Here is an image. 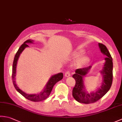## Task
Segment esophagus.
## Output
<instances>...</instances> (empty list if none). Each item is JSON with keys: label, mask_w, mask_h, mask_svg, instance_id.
Returning <instances> with one entry per match:
<instances>
[{"label": "esophagus", "mask_w": 122, "mask_h": 122, "mask_svg": "<svg viewBox=\"0 0 122 122\" xmlns=\"http://www.w3.org/2000/svg\"><path fill=\"white\" fill-rule=\"evenodd\" d=\"M64 76H65L66 77H69V76H71V74H70V72H69V71H67V72H66V73H65V74H64Z\"/></svg>", "instance_id": "1"}]
</instances>
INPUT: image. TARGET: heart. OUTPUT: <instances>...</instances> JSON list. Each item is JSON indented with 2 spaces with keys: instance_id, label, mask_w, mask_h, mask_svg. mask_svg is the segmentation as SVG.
<instances>
[{
  "instance_id": "b5f03b06",
  "label": "heart",
  "mask_w": 122,
  "mask_h": 122,
  "mask_svg": "<svg viewBox=\"0 0 122 122\" xmlns=\"http://www.w3.org/2000/svg\"><path fill=\"white\" fill-rule=\"evenodd\" d=\"M83 54V52L82 51H77L74 52L72 56L74 58H77V57H78ZM87 58L86 56H81L78 58H77L76 61H74V66L76 68H80V67L82 66H84V64H85L87 62Z\"/></svg>"
}]
</instances>
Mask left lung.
Listing matches in <instances>:
<instances>
[{"label": "left lung", "mask_w": 122, "mask_h": 122, "mask_svg": "<svg viewBox=\"0 0 122 122\" xmlns=\"http://www.w3.org/2000/svg\"><path fill=\"white\" fill-rule=\"evenodd\" d=\"M98 46L101 53L107 56L103 69L100 71L102 76L101 86L95 92L88 93L85 90L83 77L89 73L91 66L87 68L76 69L72 77L76 80V85L72 90V95L77 102L84 104H90L99 100L107 93L111 87L113 80L112 58L105 45L98 43Z\"/></svg>", "instance_id": "obj_1"}]
</instances>
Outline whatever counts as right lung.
<instances>
[{
    "label": "right lung",
    "instance_id": "1",
    "mask_svg": "<svg viewBox=\"0 0 122 122\" xmlns=\"http://www.w3.org/2000/svg\"><path fill=\"white\" fill-rule=\"evenodd\" d=\"M33 40L31 39L25 41V42L20 46V47L18 49L16 54H15L14 60V62H13L12 66V82L15 90H16L19 93H20L22 96H24L25 98H27V99L30 101H33V102H40L41 101L46 100V98L50 95L54 85H55L56 83H57L59 81H60V80L63 79V75L62 73H59L58 74H54L53 76H52L50 79L49 80V81L47 83H46L45 88H44V89L42 91L40 92V93H38L37 94H27V93L22 91L21 89H19V87L17 86L16 82H15V76H16V66L18 60L20 56V54L21 53V52L24 51V49L25 48L29 46L27 45V43H33Z\"/></svg>",
    "mask_w": 122,
    "mask_h": 122
}]
</instances>
